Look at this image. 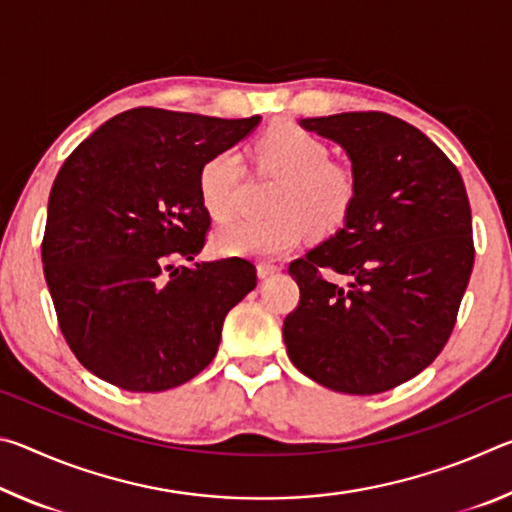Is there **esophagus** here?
<instances>
[{
	"label": "esophagus",
	"instance_id": "1",
	"mask_svg": "<svg viewBox=\"0 0 512 512\" xmlns=\"http://www.w3.org/2000/svg\"><path fill=\"white\" fill-rule=\"evenodd\" d=\"M277 271H282V264H275V262H259V264H257L259 277L273 275V273H277Z\"/></svg>",
	"mask_w": 512,
	"mask_h": 512
}]
</instances>
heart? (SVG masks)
<instances>
[{"label":"heart","mask_w":512,"mask_h":512,"mask_svg":"<svg viewBox=\"0 0 512 512\" xmlns=\"http://www.w3.org/2000/svg\"><path fill=\"white\" fill-rule=\"evenodd\" d=\"M257 167L280 178L271 210L275 214L239 216L216 228L212 246L221 255L275 257L291 250L307 228L316 235L339 230L357 198L350 167L329 160V146L291 121H280L253 144ZM244 162L232 149L214 153L198 171V194L214 219L239 207Z\"/></svg>","instance_id":"b5f03b06"}]
</instances>
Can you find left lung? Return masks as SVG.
<instances>
[{"label":"left lung","mask_w":512,"mask_h":512,"mask_svg":"<svg viewBox=\"0 0 512 512\" xmlns=\"http://www.w3.org/2000/svg\"><path fill=\"white\" fill-rule=\"evenodd\" d=\"M300 124L348 151L357 198L334 237L289 264L300 287L282 327L289 359L332 391H391L438 357L456 325L474 266L463 178L427 135L386 112Z\"/></svg>","instance_id":"left-lung-1"}]
</instances>
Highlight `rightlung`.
Here are the masks:
<instances>
[{"mask_svg":"<svg viewBox=\"0 0 512 512\" xmlns=\"http://www.w3.org/2000/svg\"><path fill=\"white\" fill-rule=\"evenodd\" d=\"M259 117L133 108L69 153L49 194L45 280L85 368L133 393L185 384L214 359L228 311L255 289L241 257L194 262L210 212L198 171Z\"/></svg>","mask_w":512,"mask_h":512,"instance_id":"obj_1","label":"right lung"}]
</instances>
